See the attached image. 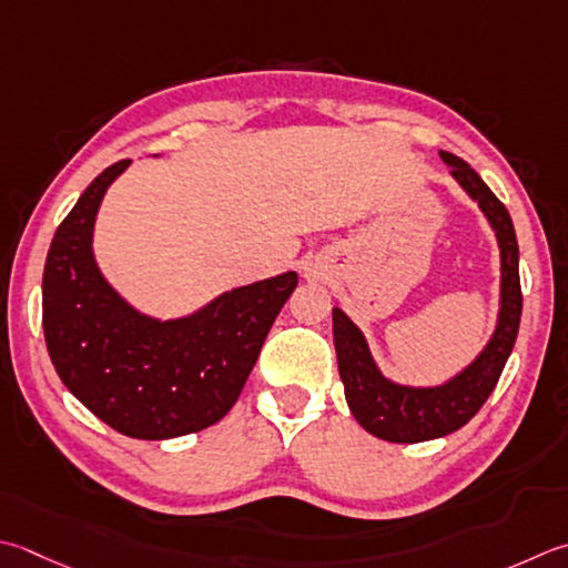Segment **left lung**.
Listing matches in <instances>:
<instances>
[{
    "instance_id": "obj_1",
    "label": "left lung",
    "mask_w": 568,
    "mask_h": 568,
    "mask_svg": "<svg viewBox=\"0 0 568 568\" xmlns=\"http://www.w3.org/2000/svg\"><path fill=\"white\" fill-rule=\"evenodd\" d=\"M440 160L450 166L453 180L468 192L470 199H475L497 236L499 263H503L499 265V271H503V277H499V315L490 342L485 344L475 362L446 384L424 388L402 386L386 379L372 359L362 329L339 307L332 310L337 366L352 416L372 436L392 443H424L448 436V433L468 424L497 386L499 374L513 354L521 317L519 246L509 211L468 162L443 150Z\"/></svg>"
}]
</instances>
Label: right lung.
<instances>
[{
	"mask_svg": "<svg viewBox=\"0 0 568 568\" xmlns=\"http://www.w3.org/2000/svg\"><path fill=\"white\" fill-rule=\"evenodd\" d=\"M128 164L98 174L55 229L43 265V337L65 388L103 424L130 438L164 440L229 414L297 273L233 287L180 320L142 315L93 255L100 202Z\"/></svg>",
	"mask_w": 568,
	"mask_h": 568,
	"instance_id": "obj_1",
	"label": "right lung"
}]
</instances>
